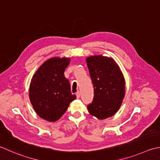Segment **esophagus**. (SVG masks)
<instances>
[{
    "instance_id": "obj_1",
    "label": "esophagus",
    "mask_w": 160,
    "mask_h": 160,
    "mask_svg": "<svg viewBox=\"0 0 160 160\" xmlns=\"http://www.w3.org/2000/svg\"><path fill=\"white\" fill-rule=\"evenodd\" d=\"M76 96H77V98H79V97H80V92H79V91H77V92H76Z\"/></svg>"
}]
</instances>
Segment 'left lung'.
<instances>
[{
    "label": "left lung",
    "instance_id": "8db88e82",
    "mask_svg": "<svg viewBox=\"0 0 160 160\" xmlns=\"http://www.w3.org/2000/svg\"><path fill=\"white\" fill-rule=\"evenodd\" d=\"M94 86L92 103L88 106L91 115L105 119L115 115L125 97V79L113 58L103 55L86 58Z\"/></svg>",
    "mask_w": 160,
    "mask_h": 160
}]
</instances>
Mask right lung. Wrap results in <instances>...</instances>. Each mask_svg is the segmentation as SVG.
I'll use <instances>...</instances> for the list:
<instances>
[{
  "label": "right lung",
  "mask_w": 160,
  "mask_h": 160,
  "mask_svg": "<svg viewBox=\"0 0 160 160\" xmlns=\"http://www.w3.org/2000/svg\"><path fill=\"white\" fill-rule=\"evenodd\" d=\"M70 58L52 57L45 61L32 78L29 97L37 115L54 122L66 112L76 99L70 92V82L64 76Z\"/></svg>",
  "instance_id": "add662e5"
}]
</instances>
